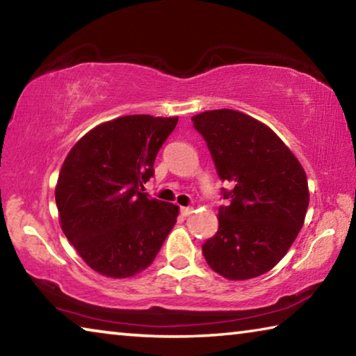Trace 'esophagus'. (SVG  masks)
I'll return each instance as SVG.
<instances>
[{
	"label": "esophagus",
	"instance_id": "obj_1",
	"mask_svg": "<svg viewBox=\"0 0 356 356\" xmlns=\"http://www.w3.org/2000/svg\"><path fill=\"white\" fill-rule=\"evenodd\" d=\"M180 213L184 216H188L193 213V207H180Z\"/></svg>",
	"mask_w": 356,
	"mask_h": 356
}]
</instances>
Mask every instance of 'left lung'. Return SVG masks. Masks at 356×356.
Here are the masks:
<instances>
[{
    "instance_id": "obj_1",
    "label": "left lung",
    "mask_w": 356,
    "mask_h": 356,
    "mask_svg": "<svg viewBox=\"0 0 356 356\" xmlns=\"http://www.w3.org/2000/svg\"><path fill=\"white\" fill-rule=\"evenodd\" d=\"M222 182L227 206L218 209V231L202 245L210 268L227 280H250L278 264L303 226L309 204L300 161L275 131L234 110L191 118Z\"/></svg>"
}]
</instances>
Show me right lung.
Masks as SVG:
<instances>
[{
  "instance_id": "obj_1",
  "label": "right lung",
  "mask_w": 356,
  "mask_h": 356,
  "mask_svg": "<svg viewBox=\"0 0 356 356\" xmlns=\"http://www.w3.org/2000/svg\"><path fill=\"white\" fill-rule=\"evenodd\" d=\"M177 118H118L92 129L65 156L55 190L61 227L89 267L129 278L154 262L179 207L143 193Z\"/></svg>"
}]
</instances>
